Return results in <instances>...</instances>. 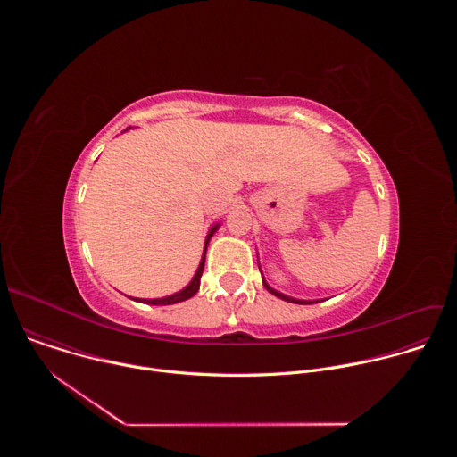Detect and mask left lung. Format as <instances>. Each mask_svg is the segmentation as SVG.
I'll list each match as a JSON object with an SVG mask.
<instances>
[{
	"label": "left lung",
	"mask_w": 457,
	"mask_h": 457,
	"mask_svg": "<svg viewBox=\"0 0 457 457\" xmlns=\"http://www.w3.org/2000/svg\"><path fill=\"white\" fill-rule=\"evenodd\" d=\"M258 270H260V264H258ZM262 273V271H260ZM262 284H264V287L271 293V295H275V296H278V298H282V300H286V302H291V303H300V305H307V303H318V302H323V300H300V298H293V296H287V295H284V293H280V291H277V289H273L268 282H266V278L262 277Z\"/></svg>",
	"instance_id": "obj_1"
}]
</instances>
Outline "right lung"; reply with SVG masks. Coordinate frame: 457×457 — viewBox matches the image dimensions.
Wrapping results in <instances>:
<instances>
[{"label": "right lung", "mask_w": 457, "mask_h": 457, "mask_svg": "<svg viewBox=\"0 0 457 457\" xmlns=\"http://www.w3.org/2000/svg\"><path fill=\"white\" fill-rule=\"evenodd\" d=\"M128 129V128H126ZM124 129V132H126ZM220 228V222L213 224L206 235V240H204V251H203V258H201V264L197 268V271H195L191 282L182 287L180 291L173 293V295H168V296H162V298H132L136 302H141V303H152V305H171V303H179V302H184L187 298H191L193 295H197L199 287H201V277H203V271H204V262H206V251H208V244L212 240V237L217 233V229Z\"/></svg>", "instance_id": "add662e5"}]
</instances>
